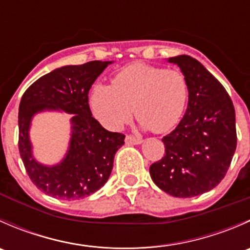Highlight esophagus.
I'll return each instance as SVG.
<instances>
[{
	"mask_svg": "<svg viewBox=\"0 0 250 250\" xmlns=\"http://www.w3.org/2000/svg\"><path fill=\"white\" fill-rule=\"evenodd\" d=\"M141 143H143V139H140V138H135L133 135H127L125 137V144L127 145H140Z\"/></svg>",
	"mask_w": 250,
	"mask_h": 250,
	"instance_id": "1",
	"label": "esophagus"
}]
</instances>
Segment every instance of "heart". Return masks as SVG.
<instances>
[{
  "instance_id": "heart-1",
  "label": "heart",
  "mask_w": 250,
  "mask_h": 250,
  "mask_svg": "<svg viewBox=\"0 0 250 250\" xmlns=\"http://www.w3.org/2000/svg\"><path fill=\"white\" fill-rule=\"evenodd\" d=\"M188 99V83L179 70L134 62L112 78V85L97 83L89 94L95 117L118 130L134 111L139 127L156 133L172 130L181 120Z\"/></svg>"
}]
</instances>
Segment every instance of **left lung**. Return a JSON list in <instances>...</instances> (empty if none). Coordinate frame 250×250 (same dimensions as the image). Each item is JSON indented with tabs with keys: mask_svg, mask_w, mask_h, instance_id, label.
<instances>
[{
	"mask_svg": "<svg viewBox=\"0 0 250 250\" xmlns=\"http://www.w3.org/2000/svg\"><path fill=\"white\" fill-rule=\"evenodd\" d=\"M188 83V109L175 129L163 137L166 155L150 167L153 183L174 197L208 192L224 179L236 151V115L230 95L190 55L168 59Z\"/></svg>",
	"mask_w": 250,
	"mask_h": 250,
	"instance_id": "8db88e82",
	"label": "left lung"
}]
</instances>
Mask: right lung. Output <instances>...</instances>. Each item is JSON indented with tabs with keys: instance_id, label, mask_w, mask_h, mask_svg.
Wrapping results in <instances>:
<instances>
[{
	"instance_id": "1",
	"label": "right lung",
	"mask_w": 250,
	"mask_h": 250,
	"mask_svg": "<svg viewBox=\"0 0 250 250\" xmlns=\"http://www.w3.org/2000/svg\"><path fill=\"white\" fill-rule=\"evenodd\" d=\"M113 62H85L58 67L32 83L22 95L18 113L19 152L32 183L58 200H80L105 185L113 158L125 144V135L105 129L88 104L94 81ZM58 110L73 115L69 147L63 160L53 166L34 158L29 140L32 118L37 113Z\"/></svg>"
}]
</instances>
